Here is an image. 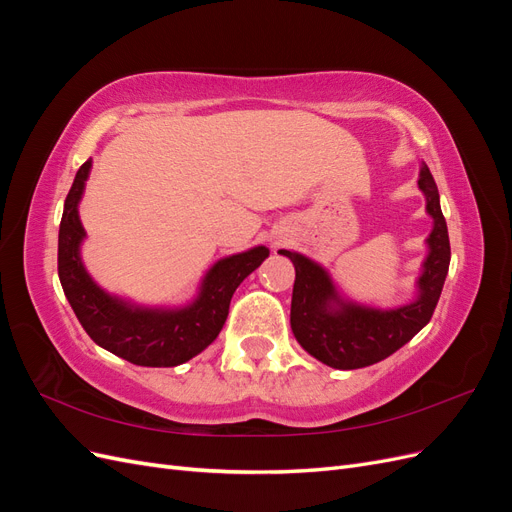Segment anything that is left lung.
<instances>
[{"mask_svg": "<svg viewBox=\"0 0 512 512\" xmlns=\"http://www.w3.org/2000/svg\"><path fill=\"white\" fill-rule=\"evenodd\" d=\"M418 188L427 196V213L433 230L427 239L429 256L418 280L421 297L391 312L342 303L339 312L329 307L337 301L335 288L322 267L309 258L280 250L297 271L292 288L290 327L297 342L324 365L335 369H359L391 356L421 331L438 305L451 265V241L440 209V194L429 168L423 164Z\"/></svg>", "mask_w": 512, "mask_h": 512, "instance_id": "1", "label": "left lung"}]
</instances>
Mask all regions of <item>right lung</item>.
<instances>
[{"instance_id": "add662e5", "label": "right lung", "mask_w": 512, "mask_h": 512, "mask_svg": "<svg viewBox=\"0 0 512 512\" xmlns=\"http://www.w3.org/2000/svg\"><path fill=\"white\" fill-rule=\"evenodd\" d=\"M89 168L91 160L79 168L66 196L57 245L59 282L76 318L98 346L134 365L175 367L190 361L220 335L232 294L247 275L260 267V262L269 256V250L260 245L250 252L220 260L207 273L203 292L196 303L179 312L134 309L108 297L91 282L81 265L79 245L85 230L76 207H79Z\"/></svg>"}]
</instances>
